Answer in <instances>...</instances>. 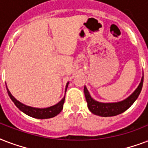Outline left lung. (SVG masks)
Returning <instances> with one entry per match:
<instances>
[{"mask_svg": "<svg viewBox=\"0 0 148 148\" xmlns=\"http://www.w3.org/2000/svg\"><path fill=\"white\" fill-rule=\"evenodd\" d=\"M143 82H144V75L142 76L141 81L137 89L134 90V92L127 99H123L122 101L117 102V103H100V102L96 101L91 97L90 92L87 90L86 87L84 86V93L88 108L90 112H92L95 115L104 116V117L113 116L121 114L127 110L137 99L142 90Z\"/></svg>", "mask_w": 148, "mask_h": 148, "instance_id": "obj_1", "label": "left lung"}]
</instances>
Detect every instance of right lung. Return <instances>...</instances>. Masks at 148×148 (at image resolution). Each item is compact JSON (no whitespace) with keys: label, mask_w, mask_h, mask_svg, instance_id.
<instances>
[{"label":"right lung","mask_w":148,"mask_h":148,"mask_svg":"<svg viewBox=\"0 0 148 148\" xmlns=\"http://www.w3.org/2000/svg\"><path fill=\"white\" fill-rule=\"evenodd\" d=\"M69 82H67L66 86V91L68 87ZM7 87V86H6ZM7 91L8 93V96L11 99V100L14 102V103L15 104V106L18 107L21 111H22L23 113L27 114V116H30L32 117L37 118V119H48V118H51L56 116L60 113L63 108V104L65 102V97L62 99L61 101H59L57 104L54 105L52 106H49L47 108H35V107H32V106H26L25 104L21 103V102L14 98L11 95L9 90L7 88Z\"/></svg>","instance_id":"add662e5"}]
</instances>
